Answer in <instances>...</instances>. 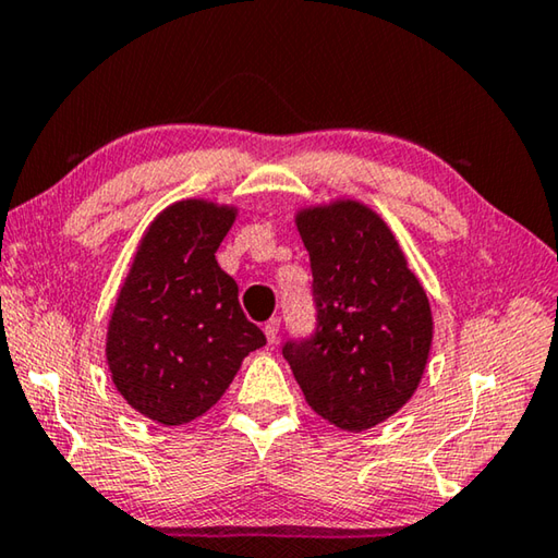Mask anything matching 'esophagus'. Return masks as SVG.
<instances>
[{"mask_svg":"<svg viewBox=\"0 0 558 558\" xmlns=\"http://www.w3.org/2000/svg\"><path fill=\"white\" fill-rule=\"evenodd\" d=\"M264 336H267V343H277V336H279V318H269L267 324H264Z\"/></svg>","mask_w":558,"mask_h":558,"instance_id":"34e87169","label":"esophagus"}]
</instances>
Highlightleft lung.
I'll list each match as a JSON object with an SVG mask.
<instances>
[{
  "instance_id": "1",
  "label": "left lung",
  "mask_w": 558,
  "mask_h": 558,
  "mask_svg": "<svg viewBox=\"0 0 558 558\" xmlns=\"http://www.w3.org/2000/svg\"><path fill=\"white\" fill-rule=\"evenodd\" d=\"M296 228L311 257L318 324L281 353L318 416L365 432L399 412L422 383L432 306L392 230L367 205L304 208Z\"/></svg>"
}]
</instances>
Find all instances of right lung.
<instances>
[{
    "label": "right lung",
    "instance_id": "1",
    "mask_svg": "<svg viewBox=\"0 0 558 558\" xmlns=\"http://www.w3.org/2000/svg\"><path fill=\"white\" fill-rule=\"evenodd\" d=\"M234 215L232 205L179 201L156 215L136 247L105 355L117 392L151 422L181 426L203 416L242 360L267 343L215 259Z\"/></svg>",
    "mask_w": 558,
    "mask_h": 558
}]
</instances>
